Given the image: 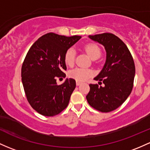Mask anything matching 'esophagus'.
Instances as JSON below:
<instances>
[{
	"label": "esophagus",
	"instance_id": "esophagus-1",
	"mask_svg": "<svg viewBox=\"0 0 150 150\" xmlns=\"http://www.w3.org/2000/svg\"><path fill=\"white\" fill-rule=\"evenodd\" d=\"M76 86H79V85L80 84H81V82H79V81H76Z\"/></svg>",
	"mask_w": 150,
	"mask_h": 150
}]
</instances>
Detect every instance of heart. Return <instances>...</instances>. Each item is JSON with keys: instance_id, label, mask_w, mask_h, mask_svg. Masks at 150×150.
I'll list each match as a JSON object with an SVG mask.
<instances>
[{"instance_id": "1", "label": "heart", "mask_w": 150, "mask_h": 150, "mask_svg": "<svg viewBox=\"0 0 150 150\" xmlns=\"http://www.w3.org/2000/svg\"><path fill=\"white\" fill-rule=\"evenodd\" d=\"M84 50L91 59H97L101 56V50L97 45L94 43H88L84 46ZM76 51L73 47L69 48L64 54V62L67 65L71 67L75 61ZM93 75V71L91 69L83 68H75L69 71V76L71 78L76 80L77 81H84Z\"/></svg>"}]
</instances>
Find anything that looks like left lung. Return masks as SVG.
Masks as SVG:
<instances>
[{
	"label": "left lung",
	"mask_w": 150,
	"mask_h": 150,
	"mask_svg": "<svg viewBox=\"0 0 150 150\" xmlns=\"http://www.w3.org/2000/svg\"><path fill=\"white\" fill-rule=\"evenodd\" d=\"M88 38L104 46L107 59L102 70L94 78L104 86L89 84L86 99L91 107L101 112H109L120 107L131 94L135 66L125 43L115 35L104 33Z\"/></svg>",
	"instance_id": "obj_1"
}]
</instances>
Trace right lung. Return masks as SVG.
<instances>
[{"label":"right lung","mask_w":150,"mask_h":150,"mask_svg":"<svg viewBox=\"0 0 150 150\" xmlns=\"http://www.w3.org/2000/svg\"><path fill=\"white\" fill-rule=\"evenodd\" d=\"M81 38L49 33L28 50L21 68L22 83L27 100L40 114L53 117L68 106L76 81L67 79L58 85L56 79L66 76L63 72L67 70L64 59L66 51Z\"/></svg>","instance_id":"1"}]
</instances>
